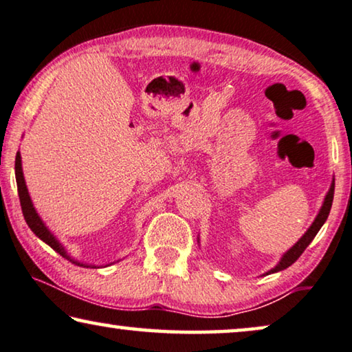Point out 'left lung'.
Here are the masks:
<instances>
[{"instance_id": "left-lung-1", "label": "left lung", "mask_w": 352, "mask_h": 352, "mask_svg": "<svg viewBox=\"0 0 352 352\" xmlns=\"http://www.w3.org/2000/svg\"><path fill=\"white\" fill-rule=\"evenodd\" d=\"M333 190H335V177L332 179V184H330V188H329L327 195H325V198H324V203H322V206H320L318 216H316V219L313 221L311 226H309L308 230L305 232V235L300 238L298 241L295 243L294 246L290 248L287 252L283 254V257L279 258V262L276 263V267L272 268V270H270V272H267L265 274H272V273L281 272V270H286L295 261H297L300 256H302L305 249L309 246V243H311L313 239H314V236L318 235V232L320 230V227L324 226V222L327 221L330 208H332V201H333Z\"/></svg>"}]
</instances>
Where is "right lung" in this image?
Here are the masks:
<instances>
[{"mask_svg":"<svg viewBox=\"0 0 352 352\" xmlns=\"http://www.w3.org/2000/svg\"><path fill=\"white\" fill-rule=\"evenodd\" d=\"M15 181H17L20 206H22L23 217H25V221H27L28 227L32 228V232L34 233V235H36L39 239H43L45 244H49V246L52 248L55 252H58L60 256L66 258V261L73 262L74 265H78V267L100 268L98 265L84 263V262H79V261H76V258L71 257L69 254H68V251H66V249H65L63 244L60 243V239L55 236L52 232L49 230V227L45 226L43 219L39 217V214L36 212V210H34V206H33V201H32V197H30V193H28L27 184H25L23 170H22V157H20V152H17V155H15ZM117 262H119V261H117ZM113 263H109V265H113ZM106 267H108V265H106Z\"/></svg>","mask_w":352,"mask_h":352,"instance_id":"obj_1","label":"right lung"}]
</instances>
